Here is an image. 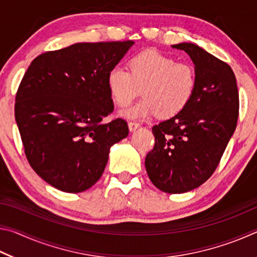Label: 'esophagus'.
I'll use <instances>...</instances> for the list:
<instances>
[{"label": "esophagus", "mask_w": 257, "mask_h": 257, "mask_svg": "<svg viewBox=\"0 0 257 257\" xmlns=\"http://www.w3.org/2000/svg\"><path fill=\"white\" fill-rule=\"evenodd\" d=\"M128 127H129L130 132H135V130H137L139 127H141V124H139L138 122H135V121H129Z\"/></svg>", "instance_id": "obj_1"}]
</instances>
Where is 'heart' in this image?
Instances as JSON below:
<instances>
[{
    "label": "heart",
    "mask_w": 257,
    "mask_h": 257,
    "mask_svg": "<svg viewBox=\"0 0 257 257\" xmlns=\"http://www.w3.org/2000/svg\"><path fill=\"white\" fill-rule=\"evenodd\" d=\"M129 71L122 66L110 69L106 77L108 92L119 106H127L139 94L135 105L121 111L124 118L144 119L158 113L171 118L180 113L193 96L196 76L188 63L176 62L162 52L146 50L132 56Z\"/></svg>",
    "instance_id": "obj_1"
}]
</instances>
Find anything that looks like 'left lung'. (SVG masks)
<instances>
[{"mask_svg":"<svg viewBox=\"0 0 257 257\" xmlns=\"http://www.w3.org/2000/svg\"><path fill=\"white\" fill-rule=\"evenodd\" d=\"M172 47L193 60L196 85L184 110L152 128L155 145L145 167L156 188L181 194L197 188L215 171L236 129L239 95L229 64L191 43Z\"/></svg>","mask_w":257,"mask_h":257,"instance_id":"left-lung-1","label":"left lung"}]
</instances>
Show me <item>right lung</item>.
<instances>
[{
    "instance_id": "right-lung-1",
    "label": "right lung",
    "mask_w": 257,
    "mask_h": 257,
    "mask_svg": "<svg viewBox=\"0 0 257 257\" xmlns=\"http://www.w3.org/2000/svg\"><path fill=\"white\" fill-rule=\"evenodd\" d=\"M133 41L77 43L33 60L16 95L15 116L34 171L66 193L87 190L103 175L112 145L128 136L113 112L106 77Z\"/></svg>"
}]
</instances>
